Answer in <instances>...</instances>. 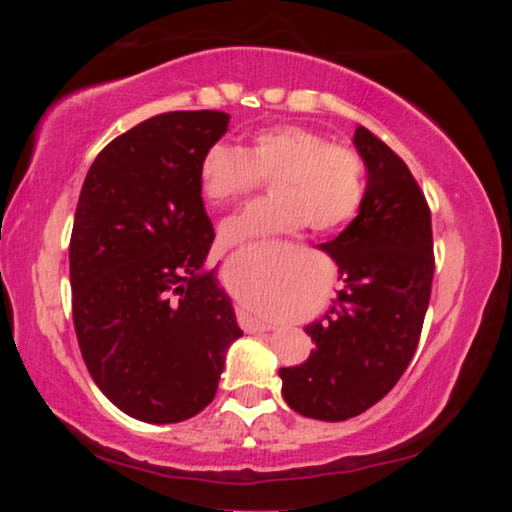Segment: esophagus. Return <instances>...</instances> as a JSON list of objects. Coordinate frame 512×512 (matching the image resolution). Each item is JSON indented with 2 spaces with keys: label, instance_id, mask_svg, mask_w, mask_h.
I'll list each match as a JSON object with an SVG mask.
<instances>
[{
  "label": "esophagus",
  "instance_id": "esophagus-1",
  "mask_svg": "<svg viewBox=\"0 0 512 512\" xmlns=\"http://www.w3.org/2000/svg\"><path fill=\"white\" fill-rule=\"evenodd\" d=\"M246 327L255 329V332H271L273 325L268 320H259V318H246Z\"/></svg>",
  "mask_w": 512,
  "mask_h": 512
}]
</instances>
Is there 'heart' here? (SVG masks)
Returning <instances> with one entry per match:
<instances>
[{
	"label": "heart",
	"mask_w": 512,
	"mask_h": 512,
	"mask_svg": "<svg viewBox=\"0 0 512 512\" xmlns=\"http://www.w3.org/2000/svg\"><path fill=\"white\" fill-rule=\"evenodd\" d=\"M271 180L268 201L248 205L223 223L221 237L235 246L287 235L302 223L325 232L348 223L363 198V162L350 146L327 144L302 126H273L250 137L246 149L214 144L198 167L207 203L230 205Z\"/></svg>",
	"instance_id": "heart-1"
}]
</instances>
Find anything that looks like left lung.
I'll return each mask as SVG.
<instances>
[{
	"mask_svg": "<svg viewBox=\"0 0 512 512\" xmlns=\"http://www.w3.org/2000/svg\"><path fill=\"white\" fill-rule=\"evenodd\" d=\"M368 171L359 214L318 248L343 287L325 316L305 327L316 343L300 366L280 368L282 395L305 418L341 422L377 404L418 345L433 280L431 212L400 155L357 126Z\"/></svg>",
	"mask_w": 512,
	"mask_h": 512,
	"instance_id": "8db88e82",
	"label": "left lung"
}]
</instances>
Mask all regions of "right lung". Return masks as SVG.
Instances as JSON below:
<instances>
[{
	"label": "right lung",
	"mask_w": 512,
	"mask_h": 512,
	"mask_svg": "<svg viewBox=\"0 0 512 512\" xmlns=\"http://www.w3.org/2000/svg\"><path fill=\"white\" fill-rule=\"evenodd\" d=\"M228 124L219 110L164 112L112 140L85 176L69 241L76 339L94 384L135 420L201 413L244 334L205 266L214 228L198 185Z\"/></svg>",
	"instance_id": "right-lung-1"
}]
</instances>
